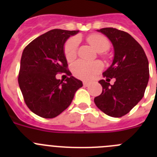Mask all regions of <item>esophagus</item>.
I'll return each instance as SVG.
<instances>
[{"label":"esophagus","instance_id":"1","mask_svg":"<svg viewBox=\"0 0 157 157\" xmlns=\"http://www.w3.org/2000/svg\"><path fill=\"white\" fill-rule=\"evenodd\" d=\"M89 85H90L89 82H83V86H84L85 87H87Z\"/></svg>","mask_w":157,"mask_h":157}]
</instances>
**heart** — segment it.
<instances>
[{"label":"heart","instance_id":"1","mask_svg":"<svg viewBox=\"0 0 157 157\" xmlns=\"http://www.w3.org/2000/svg\"><path fill=\"white\" fill-rule=\"evenodd\" d=\"M87 41L99 52L106 51L109 47V41L106 37L100 34H92L87 37ZM78 39L72 37L67 41L64 47V53L66 59L71 61L75 58L77 53ZM103 68V64L101 61H86L79 59L72 66V72L75 76L83 80H90L98 74Z\"/></svg>","mask_w":157,"mask_h":157}]
</instances>
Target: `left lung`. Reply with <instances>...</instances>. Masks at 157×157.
Returning <instances> with one entry per match:
<instances>
[{
    "instance_id": "1",
    "label": "left lung",
    "mask_w": 157,
    "mask_h": 157,
    "mask_svg": "<svg viewBox=\"0 0 157 157\" xmlns=\"http://www.w3.org/2000/svg\"><path fill=\"white\" fill-rule=\"evenodd\" d=\"M112 42L114 57L100 80L102 93L94 103L104 113L119 118L127 114L142 99L149 78V61L139 43L128 33L107 27L97 30ZM115 77L113 85L109 83Z\"/></svg>"
}]
</instances>
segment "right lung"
I'll return each instance as SVG.
<instances>
[{
  "label": "right lung",
  "mask_w": 157,
  "mask_h": 157,
  "mask_svg": "<svg viewBox=\"0 0 157 157\" xmlns=\"http://www.w3.org/2000/svg\"><path fill=\"white\" fill-rule=\"evenodd\" d=\"M78 32L51 30L24 48L18 82L25 103L34 114L45 119L56 117L71 105L76 91L82 86V82L67 70L64 53L67 40ZM63 72L70 76L64 82L56 78Z\"/></svg>",
  "instance_id": "right-lung-1"
}]
</instances>
